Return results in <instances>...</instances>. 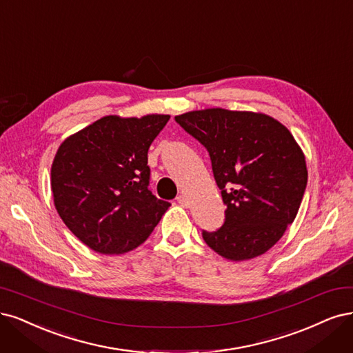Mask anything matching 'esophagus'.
<instances>
[{"instance_id":"34e87169","label":"esophagus","mask_w":353,"mask_h":353,"mask_svg":"<svg viewBox=\"0 0 353 353\" xmlns=\"http://www.w3.org/2000/svg\"><path fill=\"white\" fill-rule=\"evenodd\" d=\"M176 201L182 205V208H187L188 205V199H187V196H184V194H179V196L176 197Z\"/></svg>"}]
</instances>
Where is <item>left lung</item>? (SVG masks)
Segmentation results:
<instances>
[{
    "label": "left lung",
    "mask_w": 353,
    "mask_h": 353,
    "mask_svg": "<svg viewBox=\"0 0 353 353\" xmlns=\"http://www.w3.org/2000/svg\"><path fill=\"white\" fill-rule=\"evenodd\" d=\"M208 149L226 204L216 232H203L214 252L245 261L269 251L295 221L308 171L301 145L282 123L252 111L208 108L175 117Z\"/></svg>",
    "instance_id": "8db88e82"
}]
</instances>
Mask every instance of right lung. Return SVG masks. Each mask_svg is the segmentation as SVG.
<instances>
[{"label":"right lung","mask_w":353,"mask_h":353,"mask_svg":"<svg viewBox=\"0 0 353 353\" xmlns=\"http://www.w3.org/2000/svg\"><path fill=\"white\" fill-rule=\"evenodd\" d=\"M169 118L106 115L59 144L51 166L55 209L93 251L119 255L137 248L171 205L148 187V152Z\"/></svg>","instance_id":"1"}]
</instances>
